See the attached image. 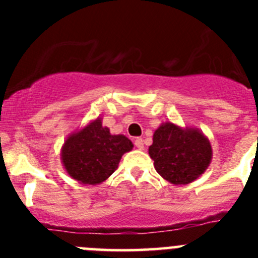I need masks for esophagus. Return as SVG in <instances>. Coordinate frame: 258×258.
<instances>
[{
    "label": "esophagus",
    "mask_w": 258,
    "mask_h": 258,
    "mask_svg": "<svg viewBox=\"0 0 258 258\" xmlns=\"http://www.w3.org/2000/svg\"><path fill=\"white\" fill-rule=\"evenodd\" d=\"M134 146H136L138 150H143V141L142 138H136L134 140Z\"/></svg>",
    "instance_id": "obj_1"
}]
</instances>
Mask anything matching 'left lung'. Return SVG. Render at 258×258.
Segmentation results:
<instances>
[{"label":"left lung","mask_w":258,"mask_h":258,"mask_svg":"<svg viewBox=\"0 0 258 258\" xmlns=\"http://www.w3.org/2000/svg\"><path fill=\"white\" fill-rule=\"evenodd\" d=\"M156 172L173 184H188L208 169L213 151L207 136L198 127L163 122L149 147Z\"/></svg>","instance_id":"obj_1"}]
</instances>
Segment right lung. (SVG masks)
<instances>
[{"label":"right lung","mask_w":258,"mask_h":258,"mask_svg":"<svg viewBox=\"0 0 258 258\" xmlns=\"http://www.w3.org/2000/svg\"><path fill=\"white\" fill-rule=\"evenodd\" d=\"M133 143L122 134H111L98 117L67 137L60 150L61 164L70 177L81 184L106 181L117 169Z\"/></svg>","instance_id":"obj_1"}]
</instances>
